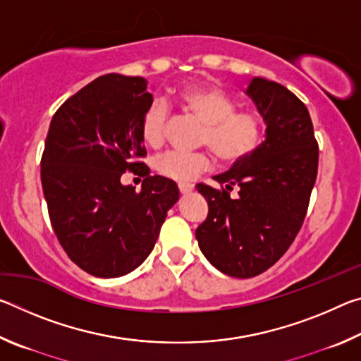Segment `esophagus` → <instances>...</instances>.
Listing matches in <instances>:
<instances>
[{"mask_svg":"<svg viewBox=\"0 0 361 361\" xmlns=\"http://www.w3.org/2000/svg\"><path fill=\"white\" fill-rule=\"evenodd\" d=\"M178 191L181 194L191 192L192 191V185H191V183H178Z\"/></svg>","mask_w":361,"mask_h":361,"instance_id":"esophagus-1","label":"esophagus"}]
</instances>
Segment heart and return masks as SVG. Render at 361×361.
I'll use <instances>...</instances> for the list:
<instances>
[{"mask_svg": "<svg viewBox=\"0 0 361 361\" xmlns=\"http://www.w3.org/2000/svg\"><path fill=\"white\" fill-rule=\"evenodd\" d=\"M178 103L186 113L204 124L200 145L209 146L224 166H235L253 154L262 140V121L253 111H235V102L215 85H188L178 92ZM169 109L166 103H149L140 119L143 142L157 148L167 135ZM156 170L172 180L189 181L212 167L209 151H169L156 161Z\"/></svg>", "mask_w": 361, "mask_h": 361, "instance_id": "heart-1", "label": "heart"}]
</instances>
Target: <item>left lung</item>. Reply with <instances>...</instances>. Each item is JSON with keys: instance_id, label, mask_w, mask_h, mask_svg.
<instances>
[{"instance_id": "1", "label": "left lung", "mask_w": 361, "mask_h": 361, "mask_svg": "<svg viewBox=\"0 0 361 361\" xmlns=\"http://www.w3.org/2000/svg\"><path fill=\"white\" fill-rule=\"evenodd\" d=\"M247 94L264 119L266 140L252 156L199 183L209 215L195 229L199 247L218 271L259 276L282 258L307 213L319 169V143L304 103L282 84L253 78ZM235 187L238 197L231 198Z\"/></svg>"}]
</instances>
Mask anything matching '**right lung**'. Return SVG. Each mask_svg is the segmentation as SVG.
I'll list each match as a JSON object with an SVG mask.
<instances>
[{"mask_svg":"<svg viewBox=\"0 0 361 361\" xmlns=\"http://www.w3.org/2000/svg\"><path fill=\"white\" fill-rule=\"evenodd\" d=\"M152 95L140 76L105 75L60 106L49 126L41 183L49 218L68 258L90 276L121 277L154 248L178 188L149 175L140 119ZM126 171L145 176L124 187Z\"/></svg>","mask_w":361,"mask_h":361,"instance_id":"add662e5","label":"right lung"}]
</instances>
